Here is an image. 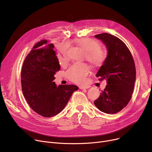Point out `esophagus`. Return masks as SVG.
Here are the masks:
<instances>
[{"mask_svg": "<svg viewBox=\"0 0 152 152\" xmlns=\"http://www.w3.org/2000/svg\"><path fill=\"white\" fill-rule=\"evenodd\" d=\"M90 87H91L90 86H79V89H86L90 88Z\"/></svg>", "mask_w": 152, "mask_h": 152, "instance_id": "1", "label": "esophagus"}]
</instances>
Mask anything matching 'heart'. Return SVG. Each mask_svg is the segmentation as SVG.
I'll use <instances>...</instances> for the list:
<instances>
[{
  "instance_id": "heart-1",
  "label": "heart",
  "mask_w": 152,
  "mask_h": 152,
  "mask_svg": "<svg viewBox=\"0 0 152 152\" xmlns=\"http://www.w3.org/2000/svg\"><path fill=\"white\" fill-rule=\"evenodd\" d=\"M73 43L85 52V57L94 66H100L106 58V52L100 49L98 42L90 38L76 39ZM67 48L63 46L61 49V55L58 56L60 65L66 62V53ZM90 71L89 66L86 63H76L72 65L67 71L66 75L70 81L76 83H82L85 81L86 76Z\"/></svg>"
}]
</instances>
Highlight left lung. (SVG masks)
<instances>
[{
  "label": "left lung",
  "instance_id": "obj_1",
  "mask_svg": "<svg viewBox=\"0 0 152 152\" xmlns=\"http://www.w3.org/2000/svg\"><path fill=\"white\" fill-rule=\"evenodd\" d=\"M94 37L100 40L108 51L96 74L100 81L105 79L107 85L94 105L102 112L114 114L125 107L131 99L136 76L134 61L121 39L108 33Z\"/></svg>",
  "mask_w": 152,
  "mask_h": 152
}]
</instances>
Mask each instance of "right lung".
<instances>
[{
  "label": "right lung",
  "mask_w": 152,
  "mask_h": 152,
  "mask_svg": "<svg viewBox=\"0 0 152 152\" xmlns=\"http://www.w3.org/2000/svg\"><path fill=\"white\" fill-rule=\"evenodd\" d=\"M47 41L37 42L23 62L21 88L30 107L44 117H52L64 109L72 94L78 90L75 85H59L53 81L60 69L54 45Z\"/></svg>",
  "instance_id": "obj_1"
}]
</instances>
